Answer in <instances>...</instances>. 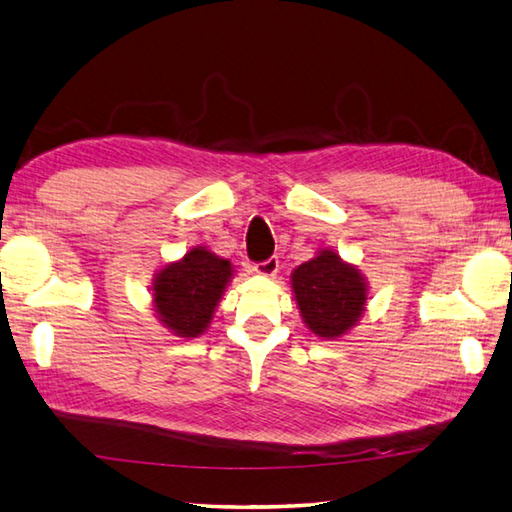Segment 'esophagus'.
Returning a JSON list of instances; mask_svg holds the SVG:
<instances>
[{
    "instance_id": "1",
    "label": "esophagus",
    "mask_w": 512,
    "mask_h": 512,
    "mask_svg": "<svg viewBox=\"0 0 512 512\" xmlns=\"http://www.w3.org/2000/svg\"><path fill=\"white\" fill-rule=\"evenodd\" d=\"M278 258L276 256H269L267 260H263V263H256L254 265V272L260 274V276H276L278 272Z\"/></svg>"
}]
</instances>
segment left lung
<instances>
[{
    "mask_svg": "<svg viewBox=\"0 0 512 512\" xmlns=\"http://www.w3.org/2000/svg\"><path fill=\"white\" fill-rule=\"evenodd\" d=\"M292 289L307 327L321 339H339L365 312L368 285L354 265L330 249L298 265Z\"/></svg>",
    "mask_w": 512,
    "mask_h": 512,
    "instance_id": "left-lung-1",
    "label": "left lung"
}]
</instances>
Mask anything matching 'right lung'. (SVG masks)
Here are the masks:
<instances>
[{
  "label": "right lung",
  "mask_w": 512,
  "mask_h": 512,
  "mask_svg": "<svg viewBox=\"0 0 512 512\" xmlns=\"http://www.w3.org/2000/svg\"><path fill=\"white\" fill-rule=\"evenodd\" d=\"M231 278V263L194 247L178 263L160 269L153 281L158 318L176 336L196 339L207 330L216 305Z\"/></svg>",
  "instance_id": "right-lung-1"
}]
</instances>
